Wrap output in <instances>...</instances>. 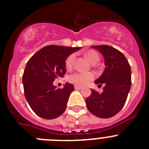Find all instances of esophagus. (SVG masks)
Segmentation results:
<instances>
[{"mask_svg":"<svg viewBox=\"0 0 149 149\" xmlns=\"http://www.w3.org/2000/svg\"><path fill=\"white\" fill-rule=\"evenodd\" d=\"M74 89H82L83 87H81V86H74Z\"/></svg>","mask_w":149,"mask_h":149,"instance_id":"esophagus-1","label":"esophagus"}]
</instances>
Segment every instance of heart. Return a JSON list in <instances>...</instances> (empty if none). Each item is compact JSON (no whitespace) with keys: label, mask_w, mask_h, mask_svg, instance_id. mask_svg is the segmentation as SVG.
I'll return each mask as SVG.
<instances>
[{"label":"heart","mask_w":149,"mask_h":149,"mask_svg":"<svg viewBox=\"0 0 149 149\" xmlns=\"http://www.w3.org/2000/svg\"><path fill=\"white\" fill-rule=\"evenodd\" d=\"M86 58L90 63H98L100 60V56L97 52L95 51H89L86 53ZM74 60V54H71L65 60V65L67 68H72ZM95 76L91 72H76L68 77V81L72 84H75L77 86H84L89 84L94 79Z\"/></svg>","instance_id":"1"}]
</instances>
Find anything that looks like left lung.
Instances as JSON below:
<instances>
[{
	"instance_id": "obj_1",
	"label": "left lung",
	"mask_w": 149,
	"mask_h": 149,
	"mask_svg": "<svg viewBox=\"0 0 149 149\" xmlns=\"http://www.w3.org/2000/svg\"><path fill=\"white\" fill-rule=\"evenodd\" d=\"M100 51L104 58L105 68L102 75L95 81L98 86L104 84L103 92L92 89L86 99L87 108L94 116L108 119L122 109L131 86V66L125 55L109 45L92 46Z\"/></svg>"
}]
</instances>
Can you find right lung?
<instances>
[{"instance_id":"add662e5","label":"right lung","mask_w":149,"mask_h":149,"mask_svg":"<svg viewBox=\"0 0 149 149\" xmlns=\"http://www.w3.org/2000/svg\"><path fill=\"white\" fill-rule=\"evenodd\" d=\"M81 47L45 46L27 62L22 77L24 95L36 115L45 119H53L65 112L72 84H66L56 89L53 82L66 73L65 62L68 55Z\"/></svg>"}]
</instances>
